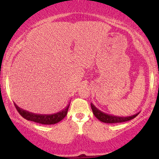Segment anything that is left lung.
I'll return each instance as SVG.
<instances>
[{
    "instance_id": "obj_1",
    "label": "left lung",
    "mask_w": 159,
    "mask_h": 159,
    "mask_svg": "<svg viewBox=\"0 0 159 159\" xmlns=\"http://www.w3.org/2000/svg\"><path fill=\"white\" fill-rule=\"evenodd\" d=\"M91 108L93 112V114L95 115V116L100 120L102 122L104 123H109V124H114V123H121V122H125V121H127L131 120V119H134V117H136L139 114V113L132 115V116H114V115L107 114L106 113L101 111V110L98 109L93 104L91 103Z\"/></svg>"
}]
</instances>
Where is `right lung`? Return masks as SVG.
<instances>
[{
	"label": "right lung",
	"mask_w": 159,
	"mask_h": 159,
	"mask_svg": "<svg viewBox=\"0 0 159 159\" xmlns=\"http://www.w3.org/2000/svg\"><path fill=\"white\" fill-rule=\"evenodd\" d=\"M14 106L21 116L23 118L27 119V120L32 121L39 124H43V125H54V124H56L59 122L60 121H61L66 116L67 111H68L69 107V104H68L66 107L61 111L53 114H34V113L29 112L24 109H21L15 103Z\"/></svg>",
	"instance_id": "1"
}]
</instances>
